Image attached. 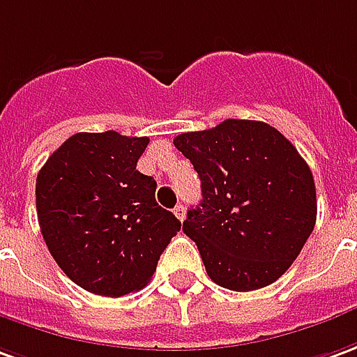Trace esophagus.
<instances>
[{
	"label": "esophagus",
	"instance_id": "esophagus-1",
	"mask_svg": "<svg viewBox=\"0 0 357 357\" xmlns=\"http://www.w3.org/2000/svg\"><path fill=\"white\" fill-rule=\"evenodd\" d=\"M174 214L178 216L179 220H183V218H185V206H183V204H178V206L174 208Z\"/></svg>",
	"mask_w": 357,
	"mask_h": 357
}]
</instances>
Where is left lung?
Returning a JSON list of instances; mask_svg holds the SVG:
<instances>
[{
  "instance_id": "8db88e82",
  "label": "left lung",
  "mask_w": 357,
  "mask_h": 357,
  "mask_svg": "<svg viewBox=\"0 0 357 357\" xmlns=\"http://www.w3.org/2000/svg\"><path fill=\"white\" fill-rule=\"evenodd\" d=\"M201 178L203 201L185 236L222 288L251 291L278 280L317 220L315 181L296 146L263 121L226 119L174 139Z\"/></svg>"
}]
</instances>
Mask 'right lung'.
<instances>
[{
    "label": "right lung",
    "instance_id": "1",
    "mask_svg": "<svg viewBox=\"0 0 357 357\" xmlns=\"http://www.w3.org/2000/svg\"><path fill=\"white\" fill-rule=\"evenodd\" d=\"M149 137L75 133L36 178V213L59 268L91 294L141 290L181 222L154 199L156 181L137 170Z\"/></svg>",
    "mask_w": 357,
    "mask_h": 357
}]
</instances>
